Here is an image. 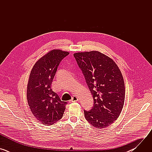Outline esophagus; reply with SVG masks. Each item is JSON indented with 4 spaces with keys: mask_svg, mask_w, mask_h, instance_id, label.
<instances>
[{
    "mask_svg": "<svg viewBox=\"0 0 152 152\" xmlns=\"http://www.w3.org/2000/svg\"><path fill=\"white\" fill-rule=\"evenodd\" d=\"M78 101V97L76 96H73V97L72 98V99L70 100V102H77Z\"/></svg>",
    "mask_w": 152,
    "mask_h": 152,
    "instance_id": "1",
    "label": "esophagus"
}]
</instances>
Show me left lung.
Returning <instances> with one entry per match:
<instances>
[{
	"label": "left lung",
	"mask_w": 152,
	"mask_h": 152,
	"mask_svg": "<svg viewBox=\"0 0 152 152\" xmlns=\"http://www.w3.org/2000/svg\"><path fill=\"white\" fill-rule=\"evenodd\" d=\"M92 94L94 104L84 110L86 120L93 126L102 129L119 117L125 98L122 74L114 61L98 51L73 55Z\"/></svg>",
	"instance_id": "left-lung-1"
}]
</instances>
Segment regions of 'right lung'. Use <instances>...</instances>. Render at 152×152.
<instances>
[{
	"label": "right lung",
	"instance_id": "1",
	"mask_svg": "<svg viewBox=\"0 0 152 152\" xmlns=\"http://www.w3.org/2000/svg\"><path fill=\"white\" fill-rule=\"evenodd\" d=\"M69 53L52 50L34 66L27 87L28 104L35 118L44 125H52L62 118L66 102L62 101L51 88L61 61Z\"/></svg>",
	"mask_w": 152,
	"mask_h": 152
}]
</instances>
